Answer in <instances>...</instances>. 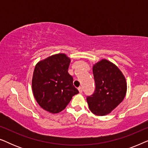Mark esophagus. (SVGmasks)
<instances>
[{
	"label": "esophagus",
	"instance_id": "34e87169",
	"mask_svg": "<svg viewBox=\"0 0 148 148\" xmlns=\"http://www.w3.org/2000/svg\"><path fill=\"white\" fill-rule=\"evenodd\" d=\"M78 90H79V93H82L83 89H82V87H79V88H78Z\"/></svg>",
	"mask_w": 148,
	"mask_h": 148
}]
</instances>
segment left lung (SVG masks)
Returning a JSON list of instances; mask_svg holds the SVG:
<instances>
[{"instance_id": "obj_1", "label": "left lung", "mask_w": 148, "mask_h": 148, "mask_svg": "<svg viewBox=\"0 0 148 148\" xmlns=\"http://www.w3.org/2000/svg\"><path fill=\"white\" fill-rule=\"evenodd\" d=\"M93 74L96 88L92 96H87V102L94 114L104 116L123 100L127 92L126 79L120 69L106 59L93 66Z\"/></svg>"}]
</instances>
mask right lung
Returning <instances> with one entry per match:
<instances>
[{"label":"right lung","instance_id":"add662e5","mask_svg":"<svg viewBox=\"0 0 148 148\" xmlns=\"http://www.w3.org/2000/svg\"><path fill=\"white\" fill-rule=\"evenodd\" d=\"M71 59L57 54L38 62L32 77V91L38 104L52 114L61 112L79 91L68 73Z\"/></svg>","mask_w":148,"mask_h":148}]
</instances>
